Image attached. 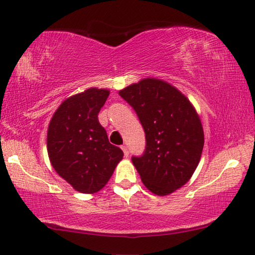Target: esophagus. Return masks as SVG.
Segmentation results:
<instances>
[{
  "label": "esophagus",
  "instance_id": "34e87169",
  "mask_svg": "<svg viewBox=\"0 0 255 255\" xmlns=\"http://www.w3.org/2000/svg\"><path fill=\"white\" fill-rule=\"evenodd\" d=\"M121 149H123V151H124V154H125V157H128V149H127V146L126 145H123L121 146Z\"/></svg>",
  "mask_w": 255,
  "mask_h": 255
}]
</instances>
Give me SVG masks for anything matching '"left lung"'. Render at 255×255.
<instances>
[{"instance_id":"8db88e82","label":"left lung","mask_w":255,"mask_h":255,"mask_svg":"<svg viewBox=\"0 0 255 255\" xmlns=\"http://www.w3.org/2000/svg\"><path fill=\"white\" fill-rule=\"evenodd\" d=\"M119 95L135 110L145 132V150L131 161L152 193L166 196L192 176L204 147L199 116L180 90L160 79L146 78Z\"/></svg>"}]
</instances>
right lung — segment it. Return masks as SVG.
Returning <instances> with one entry per match:
<instances>
[{"label":"right lung","instance_id":"add662e5","mask_svg":"<svg viewBox=\"0 0 255 255\" xmlns=\"http://www.w3.org/2000/svg\"><path fill=\"white\" fill-rule=\"evenodd\" d=\"M109 95L108 89L89 88L68 97L49 124L47 149L51 165L79 192L100 191L124 157L123 150L109 142L98 121Z\"/></svg>","mask_w":255,"mask_h":255}]
</instances>
